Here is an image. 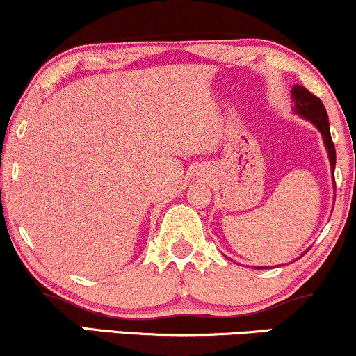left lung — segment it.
<instances>
[{
	"label": "left lung",
	"instance_id": "obj_1",
	"mask_svg": "<svg viewBox=\"0 0 356 356\" xmlns=\"http://www.w3.org/2000/svg\"><path fill=\"white\" fill-rule=\"evenodd\" d=\"M291 99L295 102V113L300 117L306 118L312 124L316 127L321 132L323 142H325L326 150H328V159L330 165L333 169V177H334V164H337V152H334V144L332 140V134H330V122H328V113L326 108L323 107V102L318 99L316 95H313L312 92H308L303 85H295L291 92ZM263 268V266H261ZM259 269V268H257Z\"/></svg>",
	"mask_w": 356,
	"mask_h": 356
}]
</instances>
